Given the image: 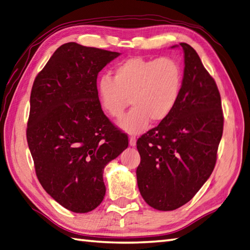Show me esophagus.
<instances>
[{"mask_svg": "<svg viewBox=\"0 0 250 250\" xmlns=\"http://www.w3.org/2000/svg\"><path fill=\"white\" fill-rule=\"evenodd\" d=\"M136 143H137L136 136H130V138H129V146H135Z\"/></svg>", "mask_w": 250, "mask_h": 250, "instance_id": "1", "label": "esophagus"}]
</instances>
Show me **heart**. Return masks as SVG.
<instances>
[{
	"mask_svg": "<svg viewBox=\"0 0 250 250\" xmlns=\"http://www.w3.org/2000/svg\"><path fill=\"white\" fill-rule=\"evenodd\" d=\"M183 85V69L170 58H129L114 68V77L103 75L97 81V94L104 112L119 118L128 107H134L118 122L122 129L137 134L148 122L159 123L174 109Z\"/></svg>",
	"mask_w": 250,
	"mask_h": 250,
	"instance_id": "1",
	"label": "heart"
}]
</instances>
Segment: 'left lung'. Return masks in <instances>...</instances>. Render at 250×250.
<instances>
[{
    "label": "left lung",
    "instance_id": "8db88e82",
    "mask_svg": "<svg viewBox=\"0 0 250 250\" xmlns=\"http://www.w3.org/2000/svg\"><path fill=\"white\" fill-rule=\"evenodd\" d=\"M183 85L174 109L137 141V182L149 207L173 210L191 200L214 170L224 130L215 80L185 42ZM177 46H173L175 48Z\"/></svg>",
    "mask_w": 250,
    "mask_h": 250
}]
</instances>
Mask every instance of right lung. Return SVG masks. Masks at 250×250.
I'll return each mask as SVG.
<instances>
[{"instance_id":"right-lung-1","label":"right lung","mask_w":250,"mask_h":250,"mask_svg":"<svg viewBox=\"0 0 250 250\" xmlns=\"http://www.w3.org/2000/svg\"><path fill=\"white\" fill-rule=\"evenodd\" d=\"M119 52L77 42L59 47L36 76L26 140L37 179L62 207L87 213L106 193L104 169L128 146L104 115L97 76Z\"/></svg>"}]
</instances>
